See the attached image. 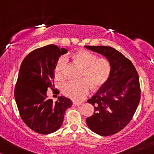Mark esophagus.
<instances>
[{
    "label": "esophagus",
    "mask_w": 154,
    "mask_h": 154,
    "mask_svg": "<svg viewBox=\"0 0 154 154\" xmlns=\"http://www.w3.org/2000/svg\"><path fill=\"white\" fill-rule=\"evenodd\" d=\"M82 104H81V103H78V102H73V106H81V105Z\"/></svg>",
    "instance_id": "esophagus-1"
}]
</instances>
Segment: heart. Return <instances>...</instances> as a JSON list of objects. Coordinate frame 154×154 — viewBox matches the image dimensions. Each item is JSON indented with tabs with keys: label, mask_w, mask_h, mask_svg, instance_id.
Instances as JSON below:
<instances>
[{
	"label": "heart",
	"mask_w": 154,
	"mask_h": 154,
	"mask_svg": "<svg viewBox=\"0 0 154 154\" xmlns=\"http://www.w3.org/2000/svg\"><path fill=\"white\" fill-rule=\"evenodd\" d=\"M75 62L83 69L81 79L76 82H69L62 86L65 96L74 101L84 100L89 93L90 88L96 90L102 88L110 77L111 65L106 58L97 56L88 50H81L73 54ZM68 65V59L62 55L58 58L54 69V77L63 80Z\"/></svg>",
	"instance_id": "obj_1"
}]
</instances>
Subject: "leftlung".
<instances>
[{"instance_id": "1", "label": "left lung", "mask_w": 154, "mask_h": 154, "mask_svg": "<svg viewBox=\"0 0 154 154\" xmlns=\"http://www.w3.org/2000/svg\"><path fill=\"white\" fill-rule=\"evenodd\" d=\"M85 47L106 57L111 65L108 81L88 100L94 106V111L87 118L86 123L100 135H112L130 123L137 108L141 96L138 73L131 61L115 48Z\"/></svg>"}]
</instances>
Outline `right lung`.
Listing matches in <instances>:
<instances>
[{
    "label": "right lung",
    "instance_id": "add662e5",
    "mask_svg": "<svg viewBox=\"0 0 154 154\" xmlns=\"http://www.w3.org/2000/svg\"><path fill=\"white\" fill-rule=\"evenodd\" d=\"M65 48L46 45L30 52L20 66L14 88V98L24 123L33 131L48 134L61 127L65 111L72 102L61 96L53 102L48 99V88L54 87V69L58 58L66 53Z\"/></svg>",
    "mask_w": 154,
    "mask_h": 154
}]
</instances>
